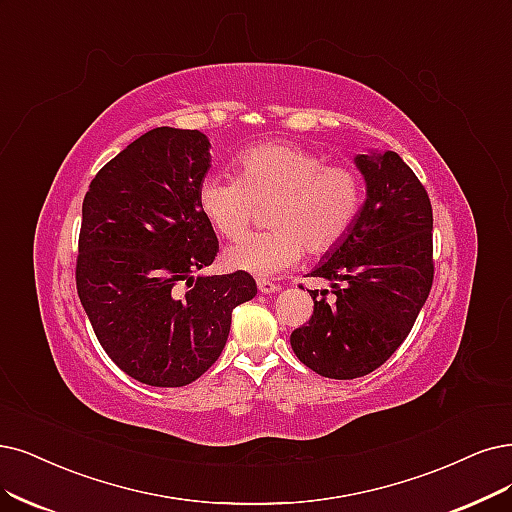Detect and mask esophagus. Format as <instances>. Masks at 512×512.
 Returning <instances> with one entry per match:
<instances>
[{
  "label": "esophagus",
  "mask_w": 512,
  "mask_h": 512,
  "mask_svg": "<svg viewBox=\"0 0 512 512\" xmlns=\"http://www.w3.org/2000/svg\"><path fill=\"white\" fill-rule=\"evenodd\" d=\"M257 289H259V293H276L280 287L274 285V282H270V280H257Z\"/></svg>",
  "instance_id": "esophagus-1"
}]
</instances>
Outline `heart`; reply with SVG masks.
<instances>
[{
  "instance_id": "heart-1",
  "label": "heart",
  "mask_w": 512,
  "mask_h": 512,
  "mask_svg": "<svg viewBox=\"0 0 512 512\" xmlns=\"http://www.w3.org/2000/svg\"><path fill=\"white\" fill-rule=\"evenodd\" d=\"M238 177L208 175L198 206L213 230L238 238L257 204H272L270 232L244 236L225 251L232 270L272 276L299 261L304 249L323 255L346 238L363 204V179L346 166H325L293 143H263L238 156Z\"/></svg>"
}]
</instances>
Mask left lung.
I'll use <instances>...</instances> for the list:
<instances>
[{"instance_id": "left-lung-1", "label": "left lung", "mask_w": 512, "mask_h": 512, "mask_svg": "<svg viewBox=\"0 0 512 512\" xmlns=\"http://www.w3.org/2000/svg\"><path fill=\"white\" fill-rule=\"evenodd\" d=\"M367 198L346 238L310 276L331 282L310 291L314 312L291 333L306 367L331 380H354L382 367L426 304L432 263V206L424 185L396 151L354 158Z\"/></svg>"}]
</instances>
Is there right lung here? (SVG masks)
<instances>
[{
	"label": "right lung",
	"instance_id": "add662e5",
	"mask_svg": "<svg viewBox=\"0 0 512 512\" xmlns=\"http://www.w3.org/2000/svg\"><path fill=\"white\" fill-rule=\"evenodd\" d=\"M200 130L160 126L92 179L82 204L75 285L107 356L137 382H196L225 348L251 274L194 276L219 251L198 206L211 168Z\"/></svg>",
	"mask_w": 512,
	"mask_h": 512
}]
</instances>
